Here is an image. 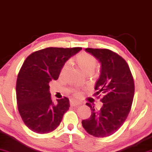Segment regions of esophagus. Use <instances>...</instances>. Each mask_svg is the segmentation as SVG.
Returning a JSON list of instances; mask_svg holds the SVG:
<instances>
[{
  "label": "esophagus",
  "mask_w": 152,
  "mask_h": 152,
  "mask_svg": "<svg viewBox=\"0 0 152 152\" xmlns=\"http://www.w3.org/2000/svg\"><path fill=\"white\" fill-rule=\"evenodd\" d=\"M81 103L79 101L77 100H75V99H70V104L72 105V106H77V105H80Z\"/></svg>",
  "instance_id": "esophagus-1"
}]
</instances>
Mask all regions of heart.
<instances>
[{
  "label": "heart",
  "mask_w": 152,
  "mask_h": 152,
  "mask_svg": "<svg viewBox=\"0 0 152 152\" xmlns=\"http://www.w3.org/2000/svg\"><path fill=\"white\" fill-rule=\"evenodd\" d=\"M76 61L78 66L85 73L93 72L97 64V60L93 55L87 53H82L78 55L77 56ZM67 68H68V63H65L61 69V75L65 74ZM75 94L76 95H78L80 93L77 92Z\"/></svg>",
  "instance_id": "heart-1"
}]
</instances>
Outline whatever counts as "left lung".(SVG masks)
<instances>
[{
    "label": "left lung",
    "mask_w": 152,
    "mask_h": 152,
    "mask_svg": "<svg viewBox=\"0 0 152 152\" xmlns=\"http://www.w3.org/2000/svg\"><path fill=\"white\" fill-rule=\"evenodd\" d=\"M101 64L99 78L95 84L94 95H102L99 111L90 103L91 116L83 120L84 129L95 137H106L118 130L127 118L134 94V83L125 60L108 49L86 48Z\"/></svg>",
    "instance_id": "obj_1"
}]
</instances>
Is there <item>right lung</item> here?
<instances>
[{
	"label": "right lung",
	"instance_id": "right-lung-1",
	"mask_svg": "<svg viewBox=\"0 0 152 152\" xmlns=\"http://www.w3.org/2000/svg\"><path fill=\"white\" fill-rule=\"evenodd\" d=\"M82 48H47L30 54L18 75L16 98L23 122L38 134L54 131L69 107L68 98L51 99L49 83L57 80L65 63Z\"/></svg>",
	"mask_w": 152,
	"mask_h": 152
}]
</instances>
